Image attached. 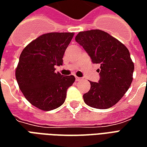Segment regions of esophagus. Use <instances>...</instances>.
Returning <instances> with one entry per match:
<instances>
[{"label": "esophagus", "instance_id": "esophagus-1", "mask_svg": "<svg viewBox=\"0 0 147 147\" xmlns=\"http://www.w3.org/2000/svg\"><path fill=\"white\" fill-rule=\"evenodd\" d=\"M76 81H82V80H83V78H80V77H76Z\"/></svg>", "mask_w": 147, "mask_h": 147}]
</instances>
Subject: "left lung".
Here are the masks:
<instances>
[{"mask_svg":"<svg viewBox=\"0 0 147 147\" xmlns=\"http://www.w3.org/2000/svg\"><path fill=\"white\" fill-rule=\"evenodd\" d=\"M76 41L88 53L94 64H100L98 83L90 82V90L83 94L86 105L109 109L122 98L133 80L134 64L123 43L101 30L82 31Z\"/></svg>","mask_w":147,"mask_h":147,"instance_id":"1","label":"left lung"}]
</instances>
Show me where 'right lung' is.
Wrapping results in <instances>:
<instances>
[{"instance_id": "add662e5", "label": "right lung", "mask_w": 147, "mask_h": 147, "mask_svg": "<svg viewBox=\"0 0 147 147\" xmlns=\"http://www.w3.org/2000/svg\"><path fill=\"white\" fill-rule=\"evenodd\" d=\"M73 36L74 33L66 32L45 34L21 53L16 78L24 97L39 109L60 107L65 101L67 88L76 80L74 76L55 72V66L63 64L64 52Z\"/></svg>"}]
</instances>
